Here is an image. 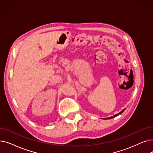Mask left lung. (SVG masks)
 I'll return each mask as SVG.
<instances>
[{
  "label": "left lung",
  "instance_id": "1",
  "mask_svg": "<svg viewBox=\"0 0 153 153\" xmlns=\"http://www.w3.org/2000/svg\"><path fill=\"white\" fill-rule=\"evenodd\" d=\"M124 110H125V109H123V110L121 112H119V114H116V115H114V116H111V117H108V118H105V119H112V118H113V117H116V116H119V114H121V113H123V112L124 111Z\"/></svg>",
  "mask_w": 153,
  "mask_h": 153
}]
</instances>
